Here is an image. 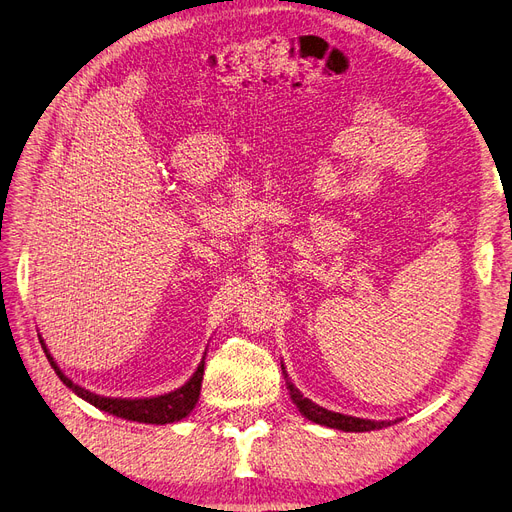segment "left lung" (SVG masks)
<instances>
[{
  "label": "left lung",
  "mask_w": 512,
  "mask_h": 512,
  "mask_svg": "<svg viewBox=\"0 0 512 512\" xmlns=\"http://www.w3.org/2000/svg\"><path fill=\"white\" fill-rule=\"evenodd\" d=\"M283 374L287 378V372L283 368ZM287 389L291 393L293 404L298 406V410L306 419H310L312 423H319L325 427H334V430H342V432H372V430H383V427L391 425L389 421H370V419H359V417H349V415H340V412H332L327 410L315 402H310L308 398L300 393V389L295 387L293 383L287 381Z\"/></svg>",
  "instance_id": "1"
}]
</instances>
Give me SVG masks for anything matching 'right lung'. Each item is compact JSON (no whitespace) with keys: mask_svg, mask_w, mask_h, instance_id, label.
<instances>
[{"mask_svg":"<svg viewBox=\"0 0 512 512\" xmlns=\"http://www.w3.org/2000/svg\"><path fill=\"white\" fill-rule=\"evenodd\" d=\"M42 349L46 353V359L51 361V366L55 368L57 376L61 378L65 387H70L76 395H80L82 400H87L89 404H93L95 408H100L104 412H110V415H114V417H121L127 421H138V423L166 425V423H176L180 419H185L195 408L197 400H200V389H202V378H204V359H202V364L197 366L195 374L180 389L170 391L166 395H157V398L123 400V398H102V395H95L87 389L78 387L57 368L51 353L46 351L44 342H42Z\"/></svg>","mask_w":512,"mask_h":512,"instance_id":"right-lung-1","label":"right lung"}]
</instances>
